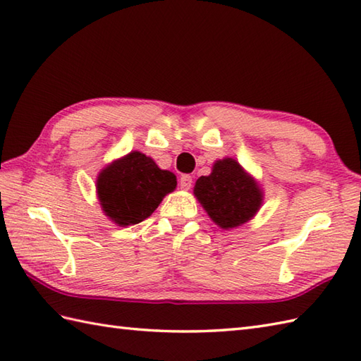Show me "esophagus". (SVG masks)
Wrapping results in <instances>:
<instances>
[{"mask_svg":"<svg viewBox=\"0 0 361 361\" xmlns=\"http://www.w3.org/2000/svg\"><path fill=\"white\" fill-rule=\"evenodd\" d=\"M192 177L190 175H181L180 177V188L184 189V190H189L192 188Z\"/></svg>","mask_w":361,"mask_h":361,"instance_id":"34e87169","label":"esophagus"}]
</instances>
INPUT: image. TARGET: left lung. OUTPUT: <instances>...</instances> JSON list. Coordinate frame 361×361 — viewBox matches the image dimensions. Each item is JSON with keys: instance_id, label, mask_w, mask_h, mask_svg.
<instances>
[{"instance_id": "1", "label": "left lung", "mask_w": 361, "mask_h": 361, "mask_svg": "<svg viewBox=\"0 0 361 361\" xmlns=\"http://www.w3.org/2000/svg\"><path fill=\"white\" fill-rule=\"evenodd\" d=\"M194 194L223 229L237 228L252 219L263 200L257 183L232 158L216 161L211 175L200 177Z\"/></svg>"}]
</instances>
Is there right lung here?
I'll list each match as a JSON object with an SVG mask.
<instances>
[{
	"label": "right lung",
	"mask_w": 361,
	"mask_h": 361,
	"mask_svg": "<svg viewBox=\"0 0 361 361\" xmlns=\"http://www.w3.org/2000/svg\"><path fill=\"white\" fill-rule=\"evenodd\" d=\"M177 186V178L152 158L130 152L107 166L97 180L99 203L107 216L120 226L138 224Z\"/></svg>",
	"instance_id": "1"
}]
</instances>
